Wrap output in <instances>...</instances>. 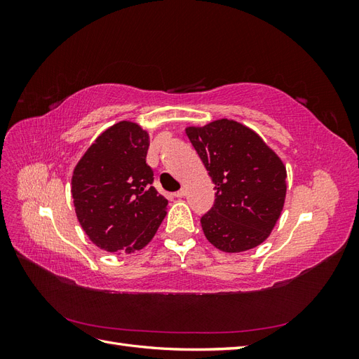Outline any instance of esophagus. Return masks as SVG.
<instances>
[{
	"label": "esophagus",
	"instance_id": "esophagus-1",
	"mask_svg": "<svg viewBox=\"0 0 359 359\" xmlns=\"http://www.w3.org/2000/svg\"><path fill=\"white\" fill-rule=\"evenodd\" d=\"M184 194H186V190H184V189H180L178 191L173 193V196H175V198H182Z\"/></svg>",
	"mask_w": 359,
	"mask_h": 359
}]
</instances>
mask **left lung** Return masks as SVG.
Returning <instances> with one entry per match:
<instances>
[{"mask_svg": "<svg viewBox=\"0 0 359 359\" xmlns=\"http://www.w3.org/2000/svg\"><path fill=\"white\" fill-rule=\"evenodd\" d=\"M186 132L217 190L211 210L201 217L206 240L226 253L264 243L283 210V163L253 130L232 119Z\"/></svg>", "mask_w": 359, "mask_h": 359, "instance_id": "left-lung-1", "label": "left lung"}]
</instances>
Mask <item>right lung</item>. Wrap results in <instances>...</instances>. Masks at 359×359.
Returning a JSON list of instances; mask_svg holds the SVG:
<instances>
[{"label": "right lung", "instance_id": "obj_1", "mask_svg": "<svg viewBox=\"0 0 359 359\" xmlns=\"http://www.w3.org/2000/svg\"><path fill=\"white\" fill-rule=\"evenodd\" d=\"M148 148L145 130L121 121L97 137L74 168L76 215L90 240L106 252L144 248L165 219L168 199L153 186Z\"/></svg>", "mask_w": 359, "mask_h": 359}]
</instances>
